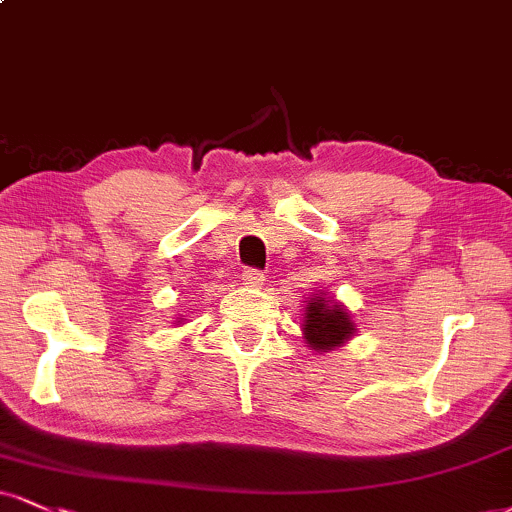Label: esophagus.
Here are the masks:
<instances>
[{
  "instance_id": "1",
  "label": "esophagus",
  "mask_w": 512,
  "mask_h": 512,
  "mask_svg": "<svg viewBox=\"0 0 512 512\" xmlns=\"http://www.w3.org/2000/svg\"><path fill=\"white\" fill-rule=\"evenodd\" d=\"M243 283L248 288H260L262 283H264V274L260 272V269H252V267H248L243 272Z\"/></svg>"
}]
</instances>
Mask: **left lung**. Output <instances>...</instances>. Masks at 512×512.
I'll return each instance as SVG.
<instances>
[{
	"label": "left lung",
	"mask_w": 512,
	"mask_h": 512,
	"mask_svg": "<svg viewBox=\"0 0 512 512\" xmlns=\"http://www.w3.org/2000/svg\"><path fill=\"white\" fill-rule=\"evenodd\" d=\"M305 303L307 307L303 319V336L310 350L329 353V350L341 348L355 334L353 319L343 310V305L329 300L324 293H315Z\"/></svg>",
	"instance_id": "obj_1"
}]
</instances>
